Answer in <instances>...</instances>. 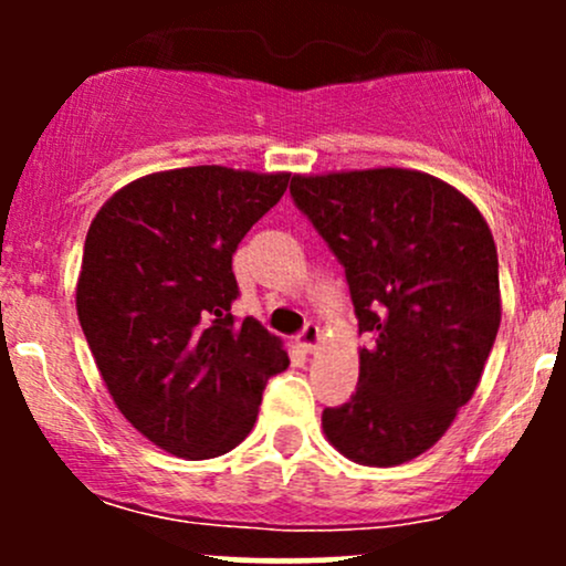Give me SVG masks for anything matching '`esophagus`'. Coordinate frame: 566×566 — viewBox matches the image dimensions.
<instances>
[{"mask_svg": "<svg viewBox=\"0 0 566 566\" xmlns=\"http://www.w3.org/2000/svg\"><path fill=\"white\" fill-rule=\"evenodd\" d=\"M319 337H322L319 324L308 322V324H305V327L301 329V335H297V346H301V348L305 350V354H311V350L316 348V343H319Z\"/></svg>", "mask_w": 566, "mask_h": 566, "instance_id": "obj_1", "label": "esophagus"}]
</instances>
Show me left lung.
<instances>
[{
  "label": "left lung",
  "mask_w": 566,
  "mask_h": 566,
  "mask_svg": "<svg viewBox=\"0 0 566 566\" xmlns=\"http://www.w3.org/2000/svg\"><path fill=\"white\" fill-rule=\"evenodd\" d=\"M290 197L327 242L373 343L359 386L322 412L354 463H407L431 450L476 391L500 327L490 226L444 180L418 170L295 175Z\"/></svg>",
  "instance_id": "1"
}]
</instances>
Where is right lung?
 I'll use <instances>...</instances> for the list:
<instances>
[{
	"label": "right lung",
	"mask_w": 566,
	"mask_h": 566,
	"mask_svg": "<svg viewBox=\"0 0 566 566\" xmlns=\"http://www.w3.org/2000/svg\"><path fill=\"white\" fill-rule=\"evenodd\" d=\"M290 175L218 165L154 172L101 207L76 314L116 407L178 458L226 454L252 431L263 388L290 365L279 337L237 319L231 261Z\"/></svg>",
	"instance_id": "obj_1"
}]
</instances>
